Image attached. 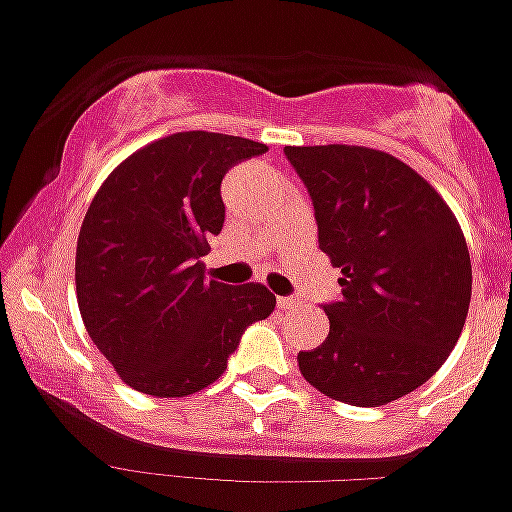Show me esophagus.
<instances>
[{"label": "esophagus", "instance_id": "obj_1", "mask_svg": "<svg viewBox=\"0 0 512 512\" xmlns=\"http://www.w3.org/2000/svg\"><path fill=\"white\" fill-rule=\"evenodd\" d=\"M277 305H279V310H295V307L300 305V302H297L295 297H279Z\"/></svg>", "mask_w": 512, "mask_h": 512}]
</instances>
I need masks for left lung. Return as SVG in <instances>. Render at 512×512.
Wrapping results in <instances>:
<instances>
[{"instance_id":"8db88e82","label":"left lung","mask_w":512,"mask_h":512,"mask_svg":"<svg viewBox=\"0 0 512 512\" xmlns=\"http://www.w3.org/2000/svg\"><path fill=\"white\" fill-rule=\"evenodd\" d=\"M320 251L341 269L328 338L297 364L323 395L379 408L441 369L464 328L472 261L454 212L400 158L361 146H287Z\"/></svg>"}]
</instances>
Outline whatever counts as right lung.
Instances as JSON below:
<instances>
[{"label":"right lung","instance_id":"right-lung-1","mask_svg":"<svg viewBox=\"0 0 512 512\" xmlns=\"http://www.w3.org/2000/svg\"><path fill=\"white\" fill-rule=\"evenodd\" d=\"M264 143L189 130L140 148L94 194L76 243V300L89 338L125 384L184 397L228 369L243 330L269 318L264 284L205 279L223 230L220 184Z\"/></svg>","mask_w":512,"mask_h":512}]
</instances>
